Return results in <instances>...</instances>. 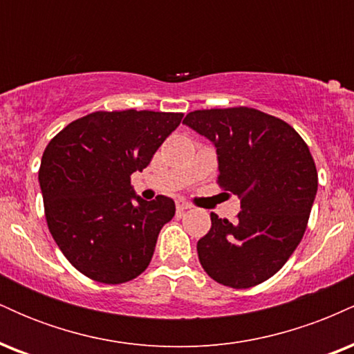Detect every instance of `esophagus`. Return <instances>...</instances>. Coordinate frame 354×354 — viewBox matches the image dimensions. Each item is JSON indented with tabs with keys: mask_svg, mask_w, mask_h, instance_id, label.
I'll return each instance as SVG.
<instances>
[{
	"mask_svg": "<svg viewBox=\"0 0 354 354\" xmlns=\"http://www.w3.org/2000/svg\"><path fill=\"white\" fill-rule=\"evenodd\" d=\"M189 208H191V206L188 205V203H185V201H176V213L180 214V216H181L183 213H185L186 209H189Z\"/></svg>",
	"mask_w": 354,
	"mask_h": 354,
	"instance_id": "34e87169",
	"label": "esophagus"
}]
</instances>
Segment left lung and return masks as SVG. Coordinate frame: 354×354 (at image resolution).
<instances>
[{
  "label": "left lung",
  "instance_id": "1",
  "mask_svg": "<svg viewBox=\"0 0 354 354\" xmlns=\"http://www.w3.org/2000/svg\"><path fill=\"white\" fill-rule=\"evenodd\" d=\"M183 123L214 145L218 185L241 200L236 221L211 213L196 246L203 270L236 290L266 281L306 231L318 191L310 148L286 121L248 106L196 109Z\"/></svg>",
  "mask_w": 354,
  "mask_h": 354
}]
</instances>
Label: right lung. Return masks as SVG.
Instances as JSON below:
<instances>
[{"instance_id": "1", "label": "right lung", "mask_w": 354, "mask_h": 354, "mask_svg": "<svg viewBox=\"0 0 354 354\" xmlns=\"http://www.w3.org/2000/svg\"><path fill=\"white\" fill-rule=\"evenodd\" d=\"M183 120V113L96 111L48 143L39 166L53 239L80 273L104 284L131 281L148 268L158 234L174 216L171 198L136 196L131 174Z\"/></svg>"}]
</instances>
